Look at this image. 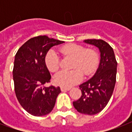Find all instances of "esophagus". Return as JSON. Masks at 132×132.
Listing matches in <instances>:
<instances>
[{"label":"esophagus","instance_id":"esophagus-1","mask_svg":"<svg viewBox=\"0 0 132 132\" xmlns=\"http://www.w3.org/2000/svg\"><path fill=\"white\" fill-rule=\"evenodd\" d=\"M70 89L69 88H63V87H61V91H69L70 90Z\"/></svg>","mask_w":132,"mask_h":132}]
</instances>
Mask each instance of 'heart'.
<instances>
[{
	"label": "heart",
	"mask_w": 132,
	"mask_h": 132,
	"mask_svg": "<svg viewBox=\"0 0 132 132\" xmlns=\"http://www.w3.org/2000/svg\"><path fill=\"white\" fill-rule=\"evenodd\" d=\"M60 52L65 56L73 59L71 71H61L54 76V82L63 88H71L82 80L84 74L90 76L93 74L98 65L99 56L93 49H86L85 46L76 44H66L61 46ZM45 63L51 72H55L59 68V58L54 50L51 49L46 55Z\"/></svg>",
	"instance_id": "heart-1"
}]
</instances>
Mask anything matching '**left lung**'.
I'll return each mask as SVG.
<instances>
[{"label":"left lung","mask_w":132,"mask_h":132,"mask_svg":"<svg viewBox=\"0 0 132 132\" xmlns=\"http://www.w3.org/2000/svg\"><path fill=\"white\" fill-rule=\"evenodd\" d=\"M84 42L99 49L100 61L94 76L79 86L82 95L73 105L78 112L93 115L101 112L112 97L116 83L117 62L113 49L104 40L93 39Z\"/></svg>","instance_id":"1"}]
</instances>
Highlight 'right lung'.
Here are the masks:
<instances>
[{
	"label": "right lung",
	"instance_id": "1",
	"mask_svg": "<svg viewBox=\"0 0 132 132\" xmlns=\"http://www.w3.org/2000/svg\"><path fill=\"white\" fill-rule=\"evenodd\" d=\"M63 42L41 35L30 39L16 53L13 71L16 97L32 115L50 113L61 93L59 87L43 86L51 79L45 63L46 54L52 46Z\"/></svg>",
	"mask_w": 132,
	"mask_h": 132
}]
</instances>
